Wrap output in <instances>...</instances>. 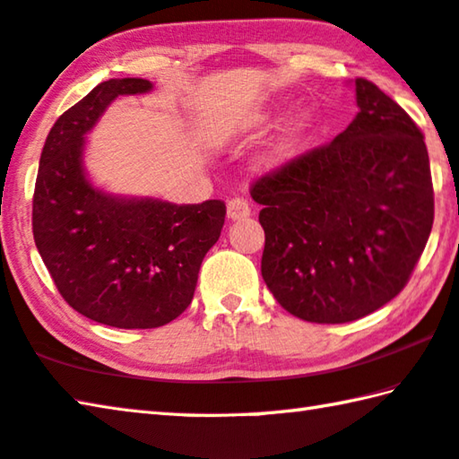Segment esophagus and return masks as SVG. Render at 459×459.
<instances>
[{"mask_svg": "<svg viewBox=\"0 0 459 459\" xmlns=\"http://www.w3.org/2000/svg\"><path fill=\"white\" fill-rule=\"evenodd\" d=\"M227 212H229V219L230 221H240V219H247L248 214H251V204H248L247 198H230L229 204H227Z\"/></svg>", "mask_w": 459, "mask_h": 459, "instance_id": "esophagus-1", "label": "esophagus"}]
</instances>
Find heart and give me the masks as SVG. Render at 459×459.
Here are the masks:
<instances>
[{
  "instance_id": "1",
  "label": "heart",
  "mask_w": 459,
  "mask_h": 459,
  "mask_svg": "<svg viewBox=\"0 0 459 459\" xmlns=\"http://www.w3.org/2000/svg\"><path fill=\"white\" fill-rule=\"evenodd\" d=\"M306 127H307V117H306V115H298V117H295L290 123V126L285 127L283 135L279 137V142L273 145L269 160L271 161H279V160L287 158V155H290V152L293 150L295 142H298V137L306 131Z\"/></svg>"
}]
</instances>
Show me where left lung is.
Returning a JSON list of instances; mask_svg holds the SVG:
<instances>
[{
	"label": "left lung",
	"mask_w": 459,
	"mask_h": 459,
	"mask_svg": "<svg viewBox=\"0 0 459 459\" xmlns=\"http://www.w3.org/2000/svg\"><path fill=\"white\" fill-rule=\"evenodd\" d=\"M340 135L251 184L263 204L261 275L279 306L316 324L354 322L403 291L433 227L421 129L375 82Z\"/></svg>",
	"instance_id": "1"
}]
</instances>
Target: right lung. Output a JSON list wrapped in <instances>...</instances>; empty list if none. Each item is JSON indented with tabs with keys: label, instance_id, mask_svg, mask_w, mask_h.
<instances>
[{
	"label": "right lung",
	"instance_id": "1",
	"mask_svg": "<svg viewBox=\"0 0 459 459\" xmlns=\"http://www.w3.org/2000/svg\"><path fill=\"white\" fill-rule=\"evenodd\" d=\"M150 89L143 79H111L62 113L46 137L32 200L34 243L62 298L123 330L160 328L190 306L227 214L222 200H126L87 180L84 134L111 100Z\"/></svg>",
	"mask_w": 459,
	"mask_h": 459
}]
</instances>
